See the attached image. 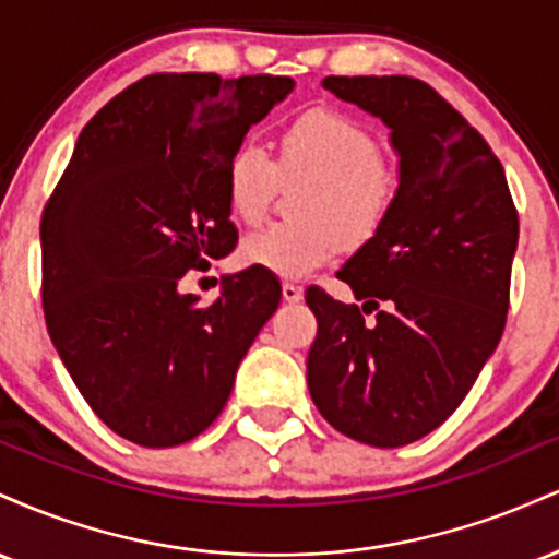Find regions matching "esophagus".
<instances>
[{"label": "esophagus", "instance_id": "34e87169", "mask_svg": "<svg viewBox=\"0 0 559 559\" xmlns=\"http://www.w3.org/2000/svg\"><path fill=\"white\" fill-rule=\"evenodd\" d=\"M281 294H284L286 301H301L305 299V288L299 284H292V281H284V286H281Z\"/></svg>", "mask_w": 559, "mask_h": 559}]
</instances>
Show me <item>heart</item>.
I'll return each mask as SVG.
<instances>
[{"mask_svg":"<svg viewBox=\"0 0 559 559\" xmlns=\"http://www.w3.org/2000/svg\"><path fill=\"white\" fill-rule=\"evenodd\" d=\"M284 181L307 178L294 213L299 221L267 223L241 241L249 267L301 278L329 262L346 241H368L396 202V178L383 165L378 139L342 112L310 110L278 136V163L247 139L228 155L226 199L239 221L258 223Z\"/></svg>","mask_w":559,"mask_h":559,"instance_id":"b5f03b06","label":"heart"}]
</instances>
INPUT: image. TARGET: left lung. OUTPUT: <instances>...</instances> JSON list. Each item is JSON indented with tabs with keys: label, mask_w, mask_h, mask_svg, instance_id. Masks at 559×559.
Segmentation results:
<instances>
[{
	"label": "left lung",
	"mask_w": 559,
	"mask_h": 559,
	"mask_svg": "<svg viewBox=\"0 0 559 559\" xmlns=\"http://www.w3.org/2000/svg\"><path fill=\"white\" fill-rule=\"evenodd\" d=\"M323 88L389 126L400 186L383 226L336 273L362 310L307 288L318 318L307 389L336 431L404 447L460 407L502 338L518 210L491 146L428 83L329 75Z\"/></svg>",
	"instance_id": "obj_1"
}]
</instances>
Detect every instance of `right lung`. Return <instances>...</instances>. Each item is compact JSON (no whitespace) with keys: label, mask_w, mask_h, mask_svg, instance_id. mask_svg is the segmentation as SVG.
Instances as JSON below:
<instances>
[{"label":"right lung","mask_w":559,"mask_h":559,"mask_svg":"<svg viewBox=\"0 0 559 559\" xmlns=\"http://www.w3.org/2000/svg\"><path fill=\"white\" fill-rule=\"evenodd\" d=\"M292 88L286 75H146L88 120L44 207L49 338L96 418L133 444L202 433L278 307L260 267L226 275L207 307L178 284L234 252L228 155Z\"/></svg>","instance_id":"1"}]
</instances>
